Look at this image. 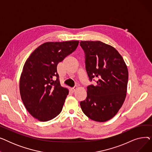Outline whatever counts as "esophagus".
Instances as JSON below:
<instances>
[{
    "mask_svg": "<svg viewBox=\"0 0 152 152\" xmlns=\"http://www.w3.org/2000/svg\"><path fill=\"white\" fill-rule=\"evenodd\" d=\"M77 89V86H75L74 87H73V88H71V89H70V91H71V92H75L76 91V89Z\"/></svg>",
    "mask_w": 152,
    "mask_h": 152,
    "instance_id": "obj_1",
    "label": "esophagus"
}]
</instances>
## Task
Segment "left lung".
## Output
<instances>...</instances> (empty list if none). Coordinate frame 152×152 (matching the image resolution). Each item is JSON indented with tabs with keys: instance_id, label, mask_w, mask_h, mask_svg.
Instances as JSON below:
<instances>
[{
	"instance_id": "left-lung-1",
	"label": "left lung",
	"mask_w": 152,
	"mask_h": 152,
	"mask_svg": "<svg viewBox=\"0 0 152 152\" xmlns=\"http://www.w3.org/2000/svg\"><path fill=\"white\" fill-rule=\"evenodd\" d=\"M85 53L86 69L90 81L97 85L87 87V97L80 102L83 113L95 121L105 122L114 117L124 102L128 70L115 48L100 41H81Z\"/></svg>"
}]
</instances>
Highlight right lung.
Wrapping results in <instances>:
<instances>
[{"label":"right lung","mask_w":152,"mask_h":152,"mask_svg":"<svg viewBox=\"0 0 152 152\" xmlns=\"http://www.w3.org/2000/svg\"><path fill=\"white\" fill-rule=\"evenodd\" d=\"M78 44V41L44 43L23 66L20 79L21 98L28 112L40 121L51 120L62 110L69 91L60 85L57 66Z\"/></svg>","instance_id":"add662e5"}]
</instances>
